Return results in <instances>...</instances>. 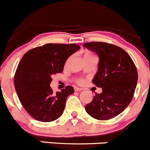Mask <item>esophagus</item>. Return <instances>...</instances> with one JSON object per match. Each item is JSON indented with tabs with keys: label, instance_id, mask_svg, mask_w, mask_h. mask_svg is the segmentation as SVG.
I'll return each instance as SVG.
<instances>
[{
	"label": "esophagus",
	"instance_id": "esophagus-1",
	"mask_svg": "<svg viewBox=\"0 0 150 150\" xmlns=\"http://www.w3.org/2000/svg\"><path fill=\"white\" fill-rule=\"evenodd\" d=\"M74 91H83V88H78V87H74Z\"/></svg>",
	"mask_w": 150,
	"mask_h": 150
}]
</instances>
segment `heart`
Masks as SVG:
<instances>
[{"label": "heart", "instance_id": "heart-1", "mask_svg": "<svg viewBox=\"0 0 150 150\" xmlns=\"http://www.w3.org/2000/svg\"><path fill=\"white\" fill-rule=\"evenodd\" d=\"M76 82L78 83H79V84H81V83H83V79H77Z\"/></svg>", "mask_w": 150, "mask_h": 150}]
</instances>
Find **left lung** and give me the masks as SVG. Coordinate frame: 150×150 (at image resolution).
Listing matches in <instances>:
<instances>
[{"label":"left lung","mask_w":150,"mask_h":150,"mask_svg":"<svg viewBox=\"0 0 150 150\" xmlns=\"http://www.w3.org/2000/svg\"><path fill=\"white\" fill-rule=\"evenodd\" d=\"M83 45L99 56L98 69L92 82L103 88L85 110L94 119L109 120L124 112L133 99L138 81L136 67L124 49L113 44L91 42Z\"/></svg>","instance_id":"1"}]
</instances>
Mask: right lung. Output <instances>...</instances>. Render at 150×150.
Returning a JSON list of instances; mask_svg holds the SVG:
<instances>
[{
	"mask_svg": "<svg viewBox=\"0 0 150 150\" xmlns=\"http://www.w3.org/2000/svg\"><path fill=\"white\" fill-rule=\"evenodd\" d=\"M80 48L77 44L47 43L24 54L14 83L21 104L34 119L50 122L63 114L67 98L74 90L67 86L54 93L50 86L52 76L62 73L67 59Z\"/></svg>",
	"mask_w": 150,
	"mask_h": 150,
	"instance_id": "obj_1",
	"label": "right lung"
}]
</instances>
